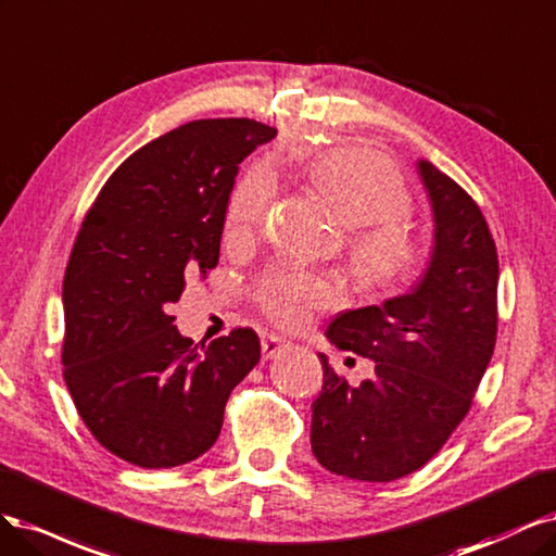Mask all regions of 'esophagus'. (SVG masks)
<instances>
[{
  "label": "esophagus",
  "instance_id": "34e87169",
  "mask_svg": "<svg viewBox=\"0 0 556 556\" xmlns=\"http://www.w3.org/2000/svg\"><path fill=\"white\" fill-rule=\"evenodd\" d=\"M286 346L283 339L281 337H277V334H267V337H263V342H261V351H263V357L265 361H270V357H277Z\"/></svg>",
  "mask_w": 556,
  "mask_h": 556
}]
</instances>
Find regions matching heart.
<instances>
[{
  "label": "heart",
  "instance_id": "heart-1",
  "mask_svg": "<svg viewBox=\"0 0 556 556\" xmlns=\"http://www.w3.org/2000/svg\"><path fill=\"white\" fill-rule=\"evenodd\" d=\"M304 177L353 226L349 263L363 286L395 289L422 270L427 247L406 222L414 199L404 175L390 159L363 148L332 150L312 159L304 166ZM275 195L270 173L249 170L228 195V232L247 236L258 228L270 214ZM254 298L277 326L300 330L316 309L339 300V286L328 277L279 267L258 279Z\"/></svg>",
  "mask_w": 556,
  "mask_h": 556
}]
</instances>
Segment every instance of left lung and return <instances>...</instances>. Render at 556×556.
I'll list each match as a JSON object with an SVG mask.
<instances>
[{"instance_id": "1", "label": "left lung", "mask_w": 556, "mask_h": 556, "mask_svg": "<svg viewBox=\"0 0 556 556\" xmlns=\"http://www.w3.org/2000/svg\"><path fill=\"white\" fill-rule=\"evenodd\" d=\"M434 210V254L414 291L337 314L328 339L376 363L349 386L326 355L312 404V451L351 480L390 482L432 459L469 414L496 344L498 256L471 195L418 164Z\"/></svg>"}]
</instances>
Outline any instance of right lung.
Here are the masks:
<instances>
[{
    "label": "right lung",
    "instance_id": "obj_1",
    "mask_svg": "<svg viewBox=\"0 0 556 556\" xmlns=\"http://www.w3.org/2000/svg\"><path fill=\"white\" fill-rule=\"evenodd\" d=\"M275 136L249 117L182 124L124 161L85 214L62 286L64 381L92 437L136 467L210 451L261 361L252 328L201 349L168 309L187 277L217 267L238 164Z\"/></svg>",
    "mask_w": 556,
    "mask_h": 556
}]
</instances>
